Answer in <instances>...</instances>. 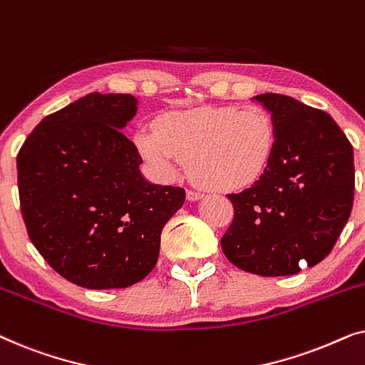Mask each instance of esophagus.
Returning <instances> with one entry per match:
<instances>
[{
    "label": "esophagus",
    "mask_w": 365,
    "mask_h": 365,
    "mask_svg": "<svg viewBox=\"0 0 365 365\" xmlns=\"http://www.w3.org/2000/svg\"><path fill=\"white\" fill-rule=\"evenodd\" d=\"M186 197H187V201L196 202V201H199V199L202 197V194L201 192H196V191H187L186 192Z\"/></svg>",
    "instance_id": "esophagus-1"
}]
</instances>
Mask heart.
<instances>
[{"mask_svg":"<svg viewBox=\"0 0 365 365\" xmlns=\"http://www.w3.org/2000/svg\"><path fill=\"white\" fill-rule=\"evenodd\" d=\"M134 144L163 181H173L191 158L199 184L227 192L251 186L266 173L276 128L259 106H204L164 114L158 128L141 126Z\"/></svg>","mask_w":365,"mask_h":365,"instance_id":"heart-1","label":"heart"}]
</instances>
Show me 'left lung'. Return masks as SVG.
I'll use <instances>...</instances> for the list:
<instances>
[{"mask_svg": "<svg viewBox=\"0 0 365 365\" xmlns=\"http://www.w3.org/2000/svg\"><path fill=\"white\" fill-rule=\"evenodd\" d=\"M254 99L271 111L276 149L259 181L227 196L234 219L221 247L242 271L292 276L329 256L351 216L352 144L321 109L276 93Z\"/></svg>", "mask_w": 365, "mask_h": 365, "instance_id": "8db88e82", "label": "left lung"}]
</instances>
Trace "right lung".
<instances>
[{
	"mask_svg": "<svg viewBox=\"0 0 365 365\" xmlns=\"http://www.w3.org/2000/svg\"><path fill=\"white\" fill-rule=\"evenodd\" d=\"M131 94L91 93L49 114L19 149L18 189L28 236L49 266L86 289H123L156 266L164 224L182 187L143 178L121 129Z\"/></svg>",
	"mask_w": 365,
	"mask_h": 365,
	"instance_id": "obj_1",
	"label": "right lung"
}]
</instances>
